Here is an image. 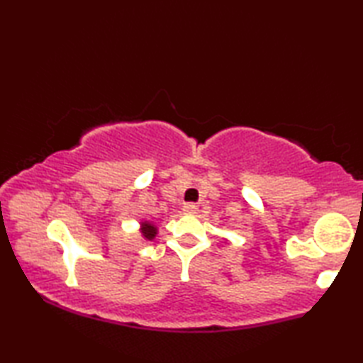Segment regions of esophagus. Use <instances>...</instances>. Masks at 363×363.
I'll list each match as a JSON object with an SVG mask.
<instances>
[{"label": "esophagus", "instance_id": "esophagus-1", "mask_svg": "<svg viewBox=\"0 0 363 363\" xmlns=\"http://www.w3.org/2000/svg\"><path fill=\"white\" fill-rule=\"evenodd\" d=\"M182 211H184V213L194 215V213H196V212H198V206H195V204H191V203H189V204H184V207H182Z\"/></svg>", "mask_w": 363, "mask_h": 363}]
</instances>
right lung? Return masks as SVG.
Returning <instances> with one entry per match:
<instances>
[{
  "instance_id": "add662e5",
  "label": "right lung",
  "mask_w": 363,
  "mask_h": 363,
  "mask_svg": "<svg viewBox=\"0 0 363 363\" xmlns=\"http://www.w3.org/2000/svg\"><path fill=\"white\" fill-rule=\"evenodd\" d=\"M140 234L145 240H154V237L157 235V226L151 221H142L140 223Z\"/></svg>"
}]
</instances>
